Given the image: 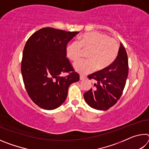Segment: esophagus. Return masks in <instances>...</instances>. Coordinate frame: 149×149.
Here are the masks:
<instances>
[{
  "label": "esophagus",
  "mask_w": 149,
  "mask_h": 149,
  "mask_svg": "<svg viewBox=\"0 0 149 149\" xmlns=\"http://www.w3.org/2000/svg\"><path fill=\"white\" fill-rule=\"evenodd\" d=\"M79 79L80 80H84L85 79V76H84V75H80Z\"/></svg>",
  "instance_id": "34e87169"
}]
</instances>
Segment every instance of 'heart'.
<instances>
[{
  "instance_id": "b5f03b06",
  "label": "heart",
  "mask_w": 149,
  "mask_h": 149,
  "mask_svg": "<svg viewBox=\"0 0 149 149\" xmlns=\"http://www.w3.org/2000/svg\"><path fill=\"white\" fill-rule=\"evenodd\" d=\"M83 49L89 50L87 52L89 59L75 62L74 68L81 74H87L97 68L102 70L112 64L118 54L119 45L114 39L106 34L97 31L87 33L78 41H74L68 45L65 50L68 58L73 61L77 60L81 56Z\"/></svg>"
}]
</instances>
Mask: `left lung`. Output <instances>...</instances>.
<instances>
[{
    "label": "left lung",
    "mask_w": 149,
    "mask_h": 149,
    "mask_svg": "<svg viewBox=\"0 0 149 149\" xmlns=\"http://www.w3.org/2000/svg\"><path fill=\"white\" fill-rule=\"evenodd\" d=\"M127 54L120 43L116 58L110 65L88 75L95 84L84 95L87 104L95 109L107 110L117 102L122 95L128 76Z\"/></svg>",
    "instance_id": "obj_1"
}]
</instances>
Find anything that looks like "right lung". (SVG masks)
<instances>
[{"label": "right lung", "instance_id": "obj_1", "mask_svg": "<svg viewBox=\"0 0 149 149\" xmlns=\"http://www.w3.org/2000/svg\"><path fill=\"white\" fill-rule=\"evenodd\" d=\"M79 32L44 27L25 45L21 71L29 97L40 108L54 110L62 104L70 85L79 80L66 58L67 44ZM62 72H70L65 77Z\"/></svg>", "mask_w": 149, "mask_h": 149}]
</instances>
